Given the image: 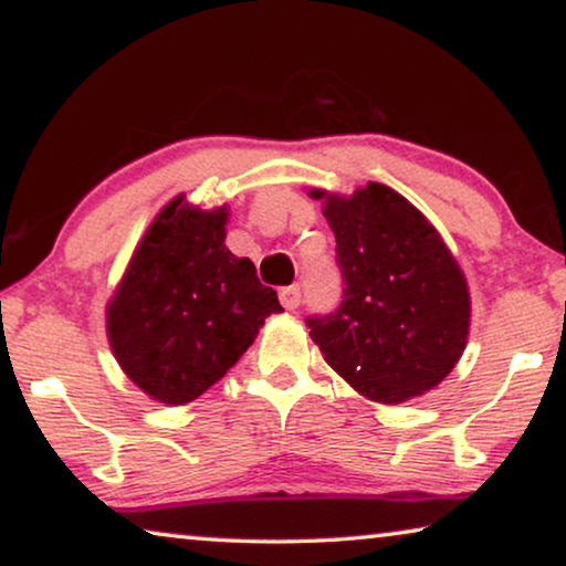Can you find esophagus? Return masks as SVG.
I'll list each match as a JSON object with an SVG mask.
<instances>
[{"instance_id": "obj_1", "label": "esophagus", "mask_w": 566, "mask_h": 566, "mask_svg": "<svg viewBox=\"0 0 566 566\" xmlns=\"http://www.w3.org/2000/svg\"><path fill=\"white\" fill-rule=\"evenodd\" d=\"M280 302L284 305V310H297L300 302H302L300 286H297V284L282 286V290H280Z\"/></svg>"}]
</instances>
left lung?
<instances>
[{
	"label": "left lung",
	"mask_w": 566,
	"mask_h": 566,
	"mask_svg": "<svg viewBox=\"0 0 566 566\" xmlns=\"http://www.w3.org/2000/svg\"><path fill=\"white\" fill-rule=\"evenodd\" d=\"M335 233L343 302L307 317L310 337L345 381L378 403H401L444 381L468 345L470 290L424 213L368 182L353 196L310 190Z\"/></svg>",
	"instance_id": "8db88e82"
}]
</instances>
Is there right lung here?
Here are the masks:
<instances>
[{"mask_svg":"<svg viewBox=\"0 0 566 566\" xmlns=\"http://www.w3.org/2000/svg\"><path fill=\"white\" fill-rule=\"evenodd\" d=\"M229 208L185 196L159 210L106 305L114 358L149 399L180 407L235 366L272 312V286L226 247Z\"/></svg>","mask_w":566,"mask_h":566,"instance_id":"obj_1","label":"right lung"}]
</instances>
